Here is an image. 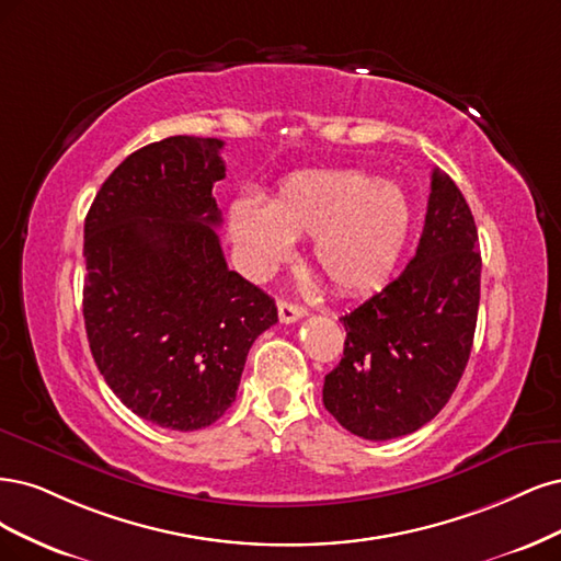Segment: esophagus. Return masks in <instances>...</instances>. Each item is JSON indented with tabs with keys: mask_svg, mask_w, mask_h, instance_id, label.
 I'll use <instances>...</instances> for the list:
<instances>
[{
	"mask_svg": "<svg viewBox=\"0 0 561 561\" xmlns=\"http://www.w3.org/2000/svg\"><path fill=\"white\" fill-rule=\"evenodd\" d=\"M277 310H279V321L282 323H294V321H298V319H302L307 314L305 307H300L296 302H288V300H279Z\"/></svg>",
	"mask_w": 561,
	"mask_h": 561,
	"instance_id": "esophagus-1",
	"label": "esophagus"
}]
</instances>
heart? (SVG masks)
<instances>
[{"mask_svg": "<svg viewBox=\"0 0 561 561\" xmlns=\"http://www.w3.org/2000/svg\"><path fill=\"white\" fill-rule=\"evenodd\" d=\"M228 226L251 275L291 256L296 238H312L314 267L340 294L382 286L399 261L408 230L405 193L354 170L302 172L286 179L273 203L234 197Z\"/></svg>", "mask_w": 561, "mask_h": 561, "instance_id": "heart-1", "label": "heart"}]
</instances>
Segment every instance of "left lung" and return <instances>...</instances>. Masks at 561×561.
I'll return each instance as SVG.
<instances>
[{"mask_svg": "<svg viewBox=\"0 0 561 561\" xmlns=\"http://www.w3.org/2000/svg\"><path fill=\"white\" fill-rule=\"evenodd\" d=\"M480 270L471 207L447 174L433 170L417 254L340 319L345 352L323 379V405L354 436H408L445 408L471 356Z\"/></svg>", "mask_w": 561, "mask_h": 561, "instance_id": "left-lung-1", "label": "left lung"}]
</instances>
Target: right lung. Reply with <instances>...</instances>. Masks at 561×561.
Instances as JSON below:
<instances>
[{
	"label": "right lung",
	"instance_id": "add662e5",
	"mask_svg": "<svg viewBox=\"0 0 561 561\" xmlns=\"http://www.w3.org/2000/svg\"><path fill=\"white\" fill-rule=\"evenodd\" d=\"M221 139L176 135L125 158L83 228V319L104 382L141 420L172 431L232 405L275 300L228 270L211 188Z\"/></svg>",
	"mask_w": 561,
	"mask_h": 561
}]
</instances>
